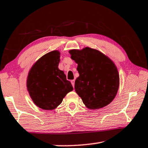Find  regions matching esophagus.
I'll list each match as a JSON object with an SVG mask.
<instances>
[{
  "label": "esophagus",
  "mask_w": 148,
  "mask_h": 148,
  "mask_svg": "<svg viewBox=\"0 0 148 148\" xmlns=\"http://www.w3.org/2000/svg\"><path fill=\"white\" fill-rule=\"evenodd\" d=\"M71 84H72V86L73 87H74V84H75V81H74V79H72V80H71Z\"/></svg>",
  "instance_id": "34e87169"
}]
</instances>
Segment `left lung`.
I'll return each mask as SVG.
<instances>
[{
  "instance_id": "obj_1",
  "label": "left lung",
  "mask_w": 148,
  "mask_h": 148,
  "mask_svg": "<svg viewBox=\"0 0 148 148\" xmlns=\"http://www.w3.org/2000/svg\"><path fill=\"white\" fill-rule=\"evenodd\" d=\"M79 74L74 88L84 104L91 110L108 105L116 96L119 76L114 62L98 50L85 47L69 51Z\"/></svg>"
}]
</instances>
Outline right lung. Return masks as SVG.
I'll return each mask as SVG.
<instances>
[{
	"instance_id": "add662e5",
	"label": "right lung",
	"mask_w": 148,
	"mask_h": 148,
	"mask_svg": "<svg viewBox=\"0 0 148 148\" xmlns=\"http://www.w3.org/2000/svg\"><path fill=\"white\" fill-rule=\"evenodd\" d=\"M60 53L55 50L40 58L30 70L27 80L29 93L40 108L53 110L61 103L73 87L59 70Z\"/></svg>"
}]
</instances>
